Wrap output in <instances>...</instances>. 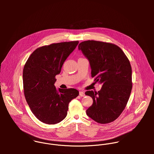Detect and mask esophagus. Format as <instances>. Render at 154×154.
<instances>
[{"instance_id":"obj_1","label":"esophagus","mask_w":154,"mask_h":154,"mask_svg":"<svg viewBox=\"0 0 154 154\" xmlns=\"http://www.w3.org/2000/svg\"><path fill=\"white\" fill-rule=\"evenodd\" d=\"M79 95L81 97H84L85 96V93L83 91H79Z\"/></svg>"}]
</instances>
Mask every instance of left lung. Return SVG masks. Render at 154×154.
Returning <instances> with one entry per match:
<instances>
[{"instance_id": "obj_1", "label": "left lung", "mask_w": 154, "mask_h": 154, "mask_svg": "<svg viewBox=\"0 0 154 154\" xmlns=\"http://www.w3.org/2000/svg\"><path fill=\"white\" fill-rule=\"evenodd\" d=\"M78 49L89 60L95 82L103 85L98 92H85L93 100L87 114L99 123L112 122L126 107L131 93L130 62L119 47L111 43L88 40L79 44Z\"/></svg>"}]
</instances>
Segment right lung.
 <instances>
[{
  "label": "right lung",
  "mask_w": 154,
  "mask_h": 154,
  "mask_svg": "<svg viewBox=\"0 0 154 154\" xmlns=\"http://www.w3.org/2000/svg\"><path fill=\"white\" fill-rule=\"evenodd\" d=\"M78 41L54 43L37 48L23 70V92L34 116L42 122L54 125L67 116L69 103L79 95L74 88L57 89L55 76Z\"/></svg>",
  "instance_id": "add662e5"
}]
</instances>
